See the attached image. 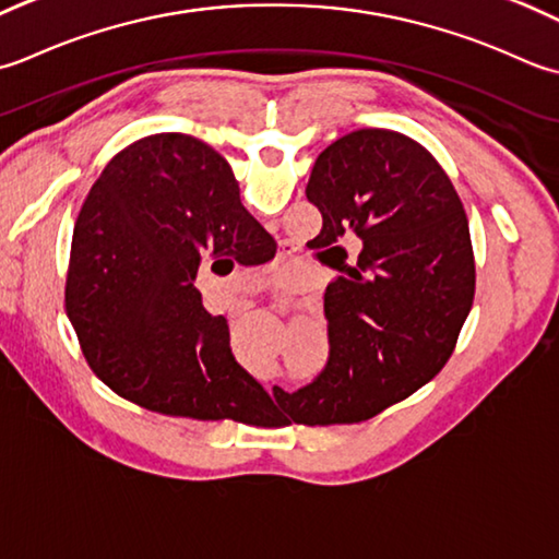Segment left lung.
<instances>
[{
  "label": "left lung",
  "mask_w": 559,
  "mask_h": 559,
  "mask_svg": "<svg viewBox=\"0 0 559 559\" xmlns=\"http://www.w3.org/2000/svg\"><path fill=\"white\" fill-rule=\"evenodd\" d=\"M306 198L323 214L316 248L340 275L325 289L328 361L282 393L289 423H364L449 361L475 294L468 216L423 144L357 130L318 154ZM362 243L349 259L342 243Z\"/></svg>",
  "instance_id": "8db88e82"
}]
</instances>
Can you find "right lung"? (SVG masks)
<instances>
[{"label":"right lung","instance_id":"right-lung-1","mask_svg":"<svg viewBox=\"0 0 559 559\" xmlns=\"http://www.w3.org/2000/svg\"><path fill=\"white\" fill-rule=\"evenodd\" d=\"M270 237L212 146L180 132L124 146L72 236L64 306L88 367L152 413L275 425L284 391L267 393L236 361L226 318L207 313L195 289L212 255L267 263Z\"/></svg>","mask_w":559,"mask_h":559}]
</instances>
